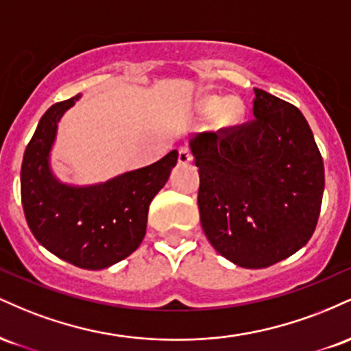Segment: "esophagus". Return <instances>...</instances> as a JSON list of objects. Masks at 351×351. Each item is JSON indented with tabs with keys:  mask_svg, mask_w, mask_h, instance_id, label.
<instances>
[{
	"mask_svg": "<svg viewBox=\"0 0 351 351\" xmlns=\"http://www.w3.org/2000/svg\"><path fill=\"white\" fill-rule=\"evenodd\" d=\"M191 160H193L191 153H189L186 148H180V150H178V162L181 165H186V163L191 162Z\"/></svg>",
	"mask_w": 351,
	"mask_h": 351,
	"instance_id": "1",
	"label": "esophagus"
}]
</instances>
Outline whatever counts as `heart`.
<instances>
[{"label": "heart", "instance_id": "heart-1", "mask_svg": "<svg viewBox=\"0 0 351 351\" xmlns=\"http://www.w3.org/2000/svg\"><path fill=\"white\" fill-rule=\"evenodd\" d=\"M201 110H203L204 115L213 117L219 114V120L223 125H234L237 120L241 119V114H243V107L237 100H224L221 97H206L201 102Z\"/></svg>", "mask_w": 351, "mask_h": 351}]
</instances>
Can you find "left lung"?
Returning a JSON list of instances; mask_svg holds the SVG:
<instances>
[{
  "label": "left lung",
  "instance_id": "left-lung-1",
  "mask_svg": "<svg viewBox=\"0 0 351 351\" xmlns=\"http://www.w3.org/2000/svg\"><path fill=\"white\" fill-rule=\"evenodd\" d=\"M254 119L189 142L199 168L198 208L213 247L239 267L264 269L315 231L324 160L302 112L254 88Z\"/></svg>",
  "mask_w": 351,
  "mask_h": 351
}]
</instances>
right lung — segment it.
<instances>
[{
  "label": "right lung",
  "mask_w": 351,
  "mask_h": 351,
  "mask_svg": "<svg viewBox=\"0 0 351 351\" xmlns=\"http://www.w3.org/2000/svg\"><path fill=\"white\" fill-rule=\"evenodd\" d=\"M80 95L58 102L39 120L21 165L27 226L59 259L99 271L130 256L143 241L148 206L178 162L173 150L150 167L92 186H71L52 175L49 153L60 117Z\"/></svg>",
  "instance_id": "add662e5"
}]
</instances>
